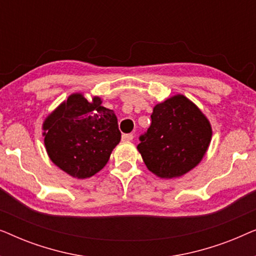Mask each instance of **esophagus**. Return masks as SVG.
Returning <instances> with one entry per match:
<instances>
[{
    "label": "esophagus",
    "mask_w": 256,
    "mask_h": 256,
    "mask_svg": "<svg viewBox=\"0 0 256 256\" xmlns=\"http://www.w3.org/2000/svg\"><path fill=\"white\" fill-rule=\"evenodd\" d=\"M134 138V135L132 134H124L122 135V141H132V140Z\"/></svg>",
    "instance_id": "1"
}]
</instances>
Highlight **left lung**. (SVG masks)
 Wrapping results in <instances>:
<instances>
[{"label": "left lung", "mask_w": 256, "mask_h": 256, "mask_svg": "<svg viewBox=\"0 0 256 256\" xmlns=\"http://www.w3.org/2000/svg\"><path fill=\"white\" fill-rule=\"evenodd\" d=\"M212 128L200 110L184 96L154 107L152 124L138 149L148 169L160 178L183 176L204 157Z\"/></svg>", "instance_id": "left-lung-1"}]
</instances>
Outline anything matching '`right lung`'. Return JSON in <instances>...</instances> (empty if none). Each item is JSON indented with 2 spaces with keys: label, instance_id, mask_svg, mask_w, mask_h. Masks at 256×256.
<instances>
[{
  "label": "right lung",
  "instance_id": "obj_1",
  "mask_svg": "<svg viewBox=\"0 0 256 256\" xmlns=\"http://www.w3.org/2000/svg\"><path fill=\"white\" fill-rule=\"evenodd\" d=\"M101 102L98 96L88 102L76 93L45 118L48 155L70 176L82 180L99 172L120 142L118 118Z\"/></svg>",
  "mask_w": 256,
  "mask_h": 256
}]
</instances>
